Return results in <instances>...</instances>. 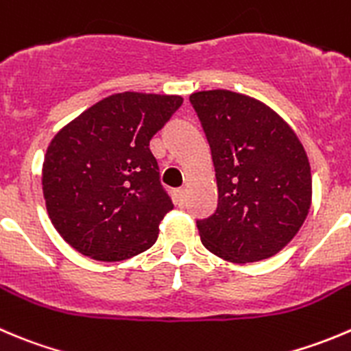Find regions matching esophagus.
I'll list each match as a JSON object with an SVG mask.
<instances>
[{
	"label": "esophagus",
	"mask_w": 351,
	"mask_h": 351,
	"mask_svg": "<svg viewBox=\"0 0 351 351\" xmlns=\"http://www.w3.org/2000/svg\"><path fill=\"white\" fill-rule=\"evenodd\" d=\"M173 199H175L176 206H183V202H185V189L173 190Z\"/></svg>",
	"instance_id": "esophagus-1"
}]
</instances>
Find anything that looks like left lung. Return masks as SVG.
<instances>
[{"label":"left lung","mask_w":351,"mask_h":351,"mask_svg":"<svg viewBox=\"0 0 351 351\" xmlns=\"http://www.w3.org/2000/svg\"><path fill=\"white\" fill-rule=\"evenodd\" d=\"M210 145L217 209L197 221L209 252L234 264L283 250L307 217L312 175L293 128L245 94L216 89L190 96Z\"/></svg>","instance_id":"left-lung-1"}]
</instances>
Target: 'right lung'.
I'll use <instances>...</instances> for the list:
<instances>
[{"label":"right lung","mask_w":351,"mask_h":351,"mask_svg":"<svg viewBox=\"0 0 351 351\" xmlns=\"http://www.w3.org/2000/svg\"><path fill=\"white\" fill-rule=\"evenodd\" d=\"M182 103L166 94H113L54 135L44 154L43 193L70 247L118 262L156 243L173 202L149 142Z\"/></svg>","instance_id":"1"}]
</instances>
